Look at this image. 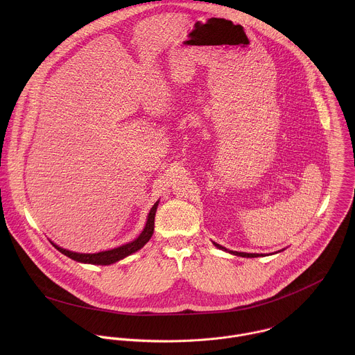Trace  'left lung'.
I'll return each mask as SVG.
<instances>
[{
    "mask_svg": "<svg viewBox=\"0 0 355 355\" xmlns=\"http://www.w3.org/2000/svg\"><path fill=\"white\" fill-rule=\"evenodd\" d=\"M218 248H220V250H223V251H227V252H230V254H234V256H240V257H247V259H254V257H260V256H263V254H257V252H239V251H232V250H227L226 247H223V245H220V244H218V243H215V241H212Z\"/></svg>",
    "mask_w": 355,
    "mask_h": 355,
    "instance_id": "obj_1",
    "label": "left lung"
}]
</instances>
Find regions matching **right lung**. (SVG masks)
<instances>
[{"mask_svg": "<svg viewBox=\"0 0 355 355\" xmlns=\"http://www.w3.org/2000/svg\"><path fill=\"white\" fill-rule=\"evenodd\" d=\"M159 202L160 200H157L156 204L151 207L141 233L135 240H132L126 244H122L119 247L105 250V251H99V252H76V251L66 250V248L55 244L53 241H50V243H52L53 247L58 248L62 254L67 256L69 259H71L74 261H78L83 264H94V266H111V264L118 263L119 260H123L125 257L133 254V252L139 251L151 239V236H153V232H155V216H156Z\"/></svg>", "mask_w": 355, "mask_h": 355, "instance_id": "1", "label": "right lung"}]
</instances>
